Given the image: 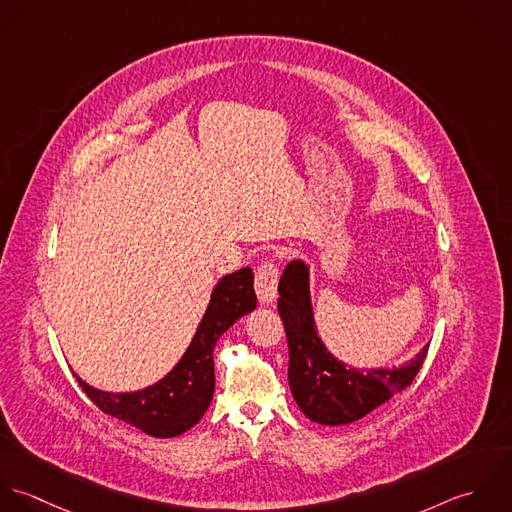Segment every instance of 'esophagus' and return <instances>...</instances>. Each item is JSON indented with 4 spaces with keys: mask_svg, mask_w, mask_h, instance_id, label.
Here are the masks:
<instances>
[{
    "mask_svg": "<svg viewBox=\"0 0 512 512\" xmlns=\"http://www.w3.org/2000/svg\"><path fill=\"white\" fill-rule=\"evenodd\" d=\"M279 285V267L273 261H263L255 271V293L263 305H269L277 299Z\"/></svg>",
    "mask_w": 512,
    "mask_h": 512,
    "instance_id": "34e87169",
    "label": "esophagus"
}]
</instances>
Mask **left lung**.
I'll use <instances>...</instances> for the list:
<instances>
[{
    "label": "left lung",
    "instance_id": "1",
    "mask_svg": "<svg viewBox=\"0 0 512 512\" xmlns=\"http://www.w3.org/2000/svg\"><path fill=\"white\" fill-rule=\"evenodd\" d=\"M279 314L289 342V386L308 419L322 425H346L380 408L406 390L427 356L425 346L400 368L360 370L336 360L316 334L308 269L291 261L279 283Z\"/></svg>",
    "mask_w": 512,
    "mask_h": 512
}]
</instances>
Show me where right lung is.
Returning <instances> with one entry per match:
<instances>
[{
    "mask_svg": "<svg viewBox=\"0 0 512 512\" xmlns=\"http://www.w3.org/2000/svg\"><path fill=\"white\" fill-rule=\"evenodd\" d=\"M255 307L253 271L247 267L217 283L190 348L158 384L132 394H110L89 386L77 374L75 378L89 400L106 415L152 437H176L194 427L209 408L215 390L213 346L217 338Z\"/></svg>",
    "mask_w": 512,
    "mask_h": 512,
    "instance_id": "add662e5",
    "label": "right lung"
}]
</instances>
